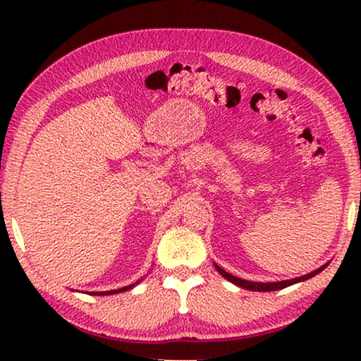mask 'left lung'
<instances>
[{
  "instance_id": "obj_1",
  "label": "left lung",
  "mask_w": 361,
  "mask_h": 361,
  "mask_svg": "<svg viewBox=\"0 0 361 361\" xmlns=\"http://www.w3.org/2000/svg\"><path fill=\"white\" fill-rule=\"evenodd\" d=\"M213 264H215L216 271L221 274V276L226 280H229L231 283L240 286V288H245V290H250V291H276V290L286 288V286H290V285H295L298 282H304V280L312 279L314 276H317V274L322 272L323 269L328 266V262H326V264H323L322 267L315 269V271H312L310 274H305V276H302V277H296V279H290V280H282V282H266V283L264 282H250V280L239 279V277L232 276V274H229V272H226L224 269H221V267L216 264V262H213Z\"/></svg>"
}]
</instances>
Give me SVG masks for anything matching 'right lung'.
Returning a JSON list of instances; mask_svg holds the SVG:
<instances>
[{"label": "right lung", "mask_w": 361, "mask_h": 361, "mask_svg": "<svg viewBox=\"0 0 361 361\" xmlns=\"http://www.w3.org/2000/svg\"><path fill=\"white\" fill-rule=\"evenodd\" d=\"M142 280H143V279H140L138 282L132 283V285H127V286H122V288H118V290H109V291H90L89 295H92V296H108V295H116V293H124V291H127V290H132L133 286L138 285L140 282H142Z\"/></svg>", "instance_id": "right-lung-1"}]
</instances>
